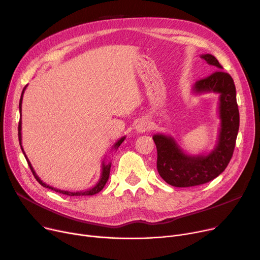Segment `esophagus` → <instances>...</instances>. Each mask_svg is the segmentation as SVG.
Returning a JSON list of instances; mask_svg holds the SVG:
<instances>
[{
  "mask_svg": "<svg viewBox=\"0 0 260 260\" xmlns=\"http://www.w3.org/2000/svg\"><path fill=\"white\" fill-rule=\"evenodd\" d=\"M149 128V123L146 120H140L138 122V124L136 125V131L138 133H144Z\"/></svg>",
  "mask_w": 260,
  "mask_h": 260,
  "instance_id": "obj_1",
  "label": "esophagus"
}]
</instances>
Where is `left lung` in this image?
I'll return each mask as SVG.
<instances>
[{"label":"left lung","instance_id":"1","mask_svg":"<svg viewBox=\"0 0 260 260\" xmlns=\"http://www.w3.org/2000/svg\"><path fill=\"white\" fill-rule=\"evenodd\" d=\"M200 57L218 71L197 81L192 91L197 94H219V135L216 146L208 155H187L171 136H153L157 147L158 173L167 183L177 187L200 185L219 176L233 156L239 129V111L233 79L221 71L223 67L212 54H201Z\"/></svg>","mask_w":260,"mask_h":260}]
</instances>
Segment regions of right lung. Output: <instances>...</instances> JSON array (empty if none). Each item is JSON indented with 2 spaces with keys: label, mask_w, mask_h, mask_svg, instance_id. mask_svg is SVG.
<instances>
[{
  "label": "right lung",
  "mask_w": 260,
  "mask_h": 260,
  "mask_svg": "<svg viewBox=\"0 0 260 260\" xmlns=\"http://www.w3.org/2000/svg\"><path fill=\"white\" fill-rule=\"evenodd\" d=\"M26 87H27V85L23 88V91H22V94H21V99H20V103H19V109H20L21 116H22V100H23V94H24V91H25ZM21 129H22V120L20 119L18 131H19V141H20V145H21V148H22V152H23V154H24V156H25L27 162H28V166H29V168H30V170H31V172H32V174H34V176H35V178L37 179V181H38L41 185L44 186V187H47V188H50V189L54 190V192H58V193H60V194L67 195V196H91V195H94V194L99 193L100 190L104 187L105 183H106L107 180H108L109 172H111V167H112V162H109V163H105L104 161L102 162V173H101V177H100L99 181L97 182V184H95L93 187L88 188V189H85V190H78V192H70V190H63V189H59V188H56V187H52V186L46 184L45 182H43L42 180L40 179V177L36 174V172H35L32 166H31L30 161L28 160V158H27V156H26V154H25V152H24V149H23V147H22V134H21ZM124 139H125V137L120 138V139L114 144L113 148H114V149H118V147L121 145V143H122L123 141H124Z\"/></svg>",
  "instance_id": "right-lung-1"
}]
</instances>
